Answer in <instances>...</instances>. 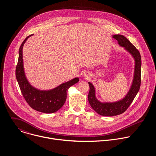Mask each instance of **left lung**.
<instances>
[{
	"mask_svg": "<svg viewBox=\"0 0 156 156\" xmlns=\"http://www.w3.org/2000/svg\"><path fill=\"white\" fill-rule=\"evenodd\" d=\"M113 37L118 41L120 46L124 47L134 57L135 60V75L133 84L126 96L116 102H100L95 96V89L92 83L90 85V91L88 94V101L92 108L96 112L102 116H114L123 114L128 108L138 93L141 86V57L139 51L123 35L115 34Z\"/></svg>",
	"mask_w": 156,
	"mask_h": 156,
	"instance_id": "1",
	"label": "left lung"
}]
</instances>
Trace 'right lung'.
<instances>
[{"label": "right lung", "mask_w": 156, "mask_h": 156, "mask_svg": "<svg viewBox=\"0 0 156 156\" xmlns=\"http://www.w3.org/2000/svg\"><path fill=\"white\" fill-rule=\"evenodd\" d=\"M31 36L32 34L27 37L20 47L19 57L15 71L16 78L22 95L32 108L42 113H54L63 105L69 87L78 83L79 78H75L49 91H40L31 86L25 75L22 55L24 44Z\"/></svg>", "instance_id": "1"}]
</instances>
